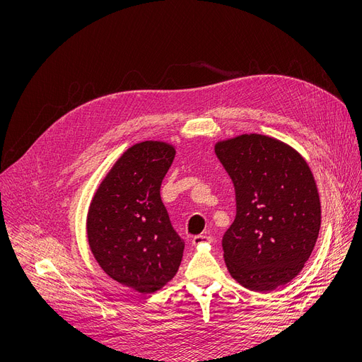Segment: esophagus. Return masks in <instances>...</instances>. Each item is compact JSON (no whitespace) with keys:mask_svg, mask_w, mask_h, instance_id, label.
Segmentation results:
<instances>
[{"mask_svg":"<svg viewBox=\"0 0 362 362\" xmlns=\"http://www.w3.org/2000/svg\"><path fill=\"white\" fill-rule=\"evenodd\" d=\"M214 241V238L212 237H208V235H198V237H194L193 240H192V244L194 245V247H199V245H202V244H211Z\"/></svg>","mask_w":362,"mask_h":362,"instance_id":"esophagus-1","label":"esophagus"}]
</instances>
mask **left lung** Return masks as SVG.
<instances>
[{
  "label": "left lung",
  "instance_id": "left-lung-1",
  "mask_svg": "<svg viewBox=\"0 0 362 362\" xmlns=\"http://www.w3.org/2000/svg\"><path fill=\"white\" fill-rule=\"evenodd\" d=\"M215 153L235 187L237 215L222 238L229 274L252 291L291 281L320 229V201L306 160L261 134L218 141Z\"/></svg>",
  "mask_w": 362,
  "mask_h": 362
}]
</instances>
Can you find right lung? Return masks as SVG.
Instances as JSON below:
<instances>
[{"label": "right lung", "mask_w": 362, "mask_h": 362, "mask_svg": "<svg viewBox=\"0 0 362 362\" xmlns=\"http://www.w3.org/2000/svg\"><path fill=\"white\" fill-rule=\"evenodd\" d=\"M176 150L161 141L129 147L98 187L86 231L90 251L115 281L154 293L179 270L185 243L173 229L160 186Z\"/></svg>", "instance_id": "1"}]
</instances>
